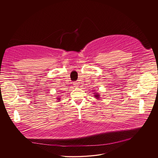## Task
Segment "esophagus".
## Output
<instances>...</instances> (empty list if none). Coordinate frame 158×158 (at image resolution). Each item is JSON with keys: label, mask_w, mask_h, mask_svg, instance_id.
<instances>
[{"label": "esophagus", "mask_w": 158, "mask_h": 158, "mask_svg": "<svg viewBox=\"0 0 158 158\" xmlns=\"http://www.w3.org/2000/svg\"><path fill=\"white\" fill-rule=\"evenodd\" d=\"M79 82L78 81H76V82H73V85H74L75 87H77V86H79Z\"/></svg>", "instance_id": "34e87169"}]
</instances>
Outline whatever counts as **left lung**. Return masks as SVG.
I'll list each match as a JSON object with an SVG mask.
<instances>
[{
  "instance_id": "left-lung-1",
  "label": "left lung",
  "mask_w": 158,
  "mask_h": 158,
  "mask_svg": "<svg viewBox=\"0 0 158 158\" xmlns=\"http://www.w3.org/2000/svg\"><path fill=\"white\" fill-rule=\"evenodd\" d=\"M95 97L97 98V99H99V95H98V94H95Z\"/></svg>"
}]
</instances>
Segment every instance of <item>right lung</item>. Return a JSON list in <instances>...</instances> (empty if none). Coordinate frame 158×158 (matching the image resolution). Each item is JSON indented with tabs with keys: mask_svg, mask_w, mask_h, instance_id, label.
I'll list each match as a JSON object with an SVG mask.
<instances>
[{
	"mask_svg": "<svg viewBox=\"0 0 158 158\" xmlns=\"http://www.w3.org/2000/svg\"><path fill=\"white\" fill-rule=\"evenodd\" d=\"M57 99H58V100H57V101H59V100H60V98H57Z\"/></svg>",
	"mask_w": 158,
	"mask_h": 158,
	"instance_id": "add662e5",
	"label": "right lung"
}]
</instances>
